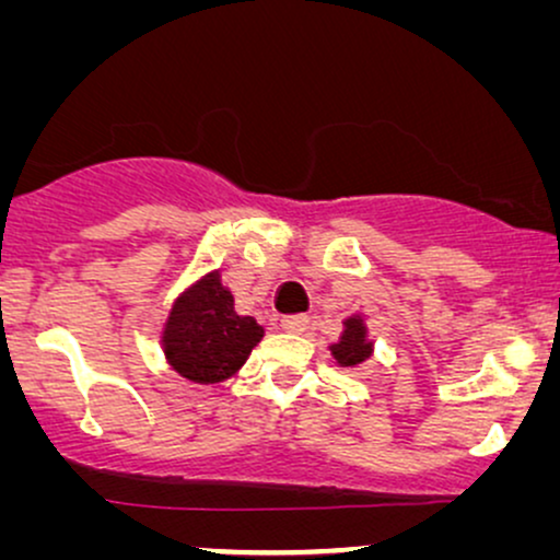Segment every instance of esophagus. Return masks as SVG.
Segmentation results:
<instances>
[{"label": "esophagus", "mask_w": 560, "mask_h": 560, "mask_svg": "<svg viewBox=\"0 0 560 560\" xmlns=\"http://www.w3.org/2000/svg\"><path fill=\"white\" fill-rule=\"evenodd\" d=\"M280 327L285 329V332H291V335H303L308 329V319H306V316H301V314L285 316V319L280 322Z\"/></svg>", "instance_id": "esophagus-1"}]
</instances>
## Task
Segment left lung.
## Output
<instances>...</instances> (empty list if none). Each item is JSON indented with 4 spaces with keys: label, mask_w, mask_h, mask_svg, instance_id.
<instances>
[{
    "label": "left lung",
    "mask_w": 560,
    "mask_h": 560,
    "mask_svg": "<svg viewBox=\"0 0 560 560\" xmlns=\"http://www.w3.org/2000/svg\"><path fill=\"white\" fill-rule=\"evenodd\" d=\"M342 335L340 340L329 345V353L342 369H355L363 361H369L371 353H374V342L369 340V329H365L363 316H348L342 322Z\"/></svg>",
    "instance_id": "8db88e82"
}]
</instances>
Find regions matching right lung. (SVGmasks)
Masks as SVG:
<instances>
[{"label": "right lung", "mask_w": 560, "mask_h": 560, "mask_svg": "<svg viewBox=\"0 0 560 560\" xmlns=\"http://www.w3.org/2000/svg\"><path fill=\"white\" fill-rule=\"evenodd\" d=\"M265 337L254 316L233 308V295L220 282V269L186 288L163 324V353L178 376L195 384L231 378Z\"/></svg>", "instance_id": "obj_1"}]
</instances>
